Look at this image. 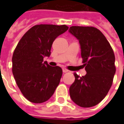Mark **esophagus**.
<instances>
[{
	"instance_id": "34e87169",
	"label": "esophagus",
	"mask_w": 124,
	"mask_h": 124,
	"mask_svg": "<svg viewBox=\"0 0 124 124\" xmlns=\"http://www.w3.org/2000/svg\"><path fill=\"white\" fill-rule=\"evenodd\" d=\"M63 72L64 73H66V72H69V70H68L65 69V68H63Z\"/></svg>"
}]
</instances>
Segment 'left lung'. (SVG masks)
Segmentation results:
<instances>
[{"label": "left lung", "mask_w": 124, "mask_h": 124, "mask_svg": "<svg viewBox=\"0 0 124 124\" xmlns=\"http://www.w3.org/2000/svg\"><path fill=\"white\" fill-rule=\"evenodd\" d=\"M69 31L81 45L83 66L87 74L79 77L70 87V95L77 105L90 108L100 103L112 86L116 72L115 56L102 32L94 27L72 26Z\"/></svg>", "instance_id": "left-lung-1"}]
</instances>
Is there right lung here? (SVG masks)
Returning <instances> with one entry per match:
<instances>
[{"mask_svg": "<svg viewBox=\"0 0 124 124\" xmlns=\"http://www.w3.org/2000/svg\"><path fill=\"white\" fill-rule=\"evenodd\" d=\"M68 30L65 25H36L23 36L12 56V73L23 96L30 101L41 103L54 93L62 77L59 66L52 67L45 56L56 37Z\"/></svg>", "mask_w": 124, "mask_h": 124, "instance_id": "add662e5", "label": "right lung"}]
</instances>
